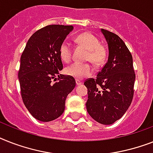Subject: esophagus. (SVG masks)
Masks as SVG:
<instances>
[{
  "instance_id": "34e87169",
  "label": "esophagus",
  "mask_w": 153,
  "mask_h": 153,
  "mask_svg": "<svg viewBox=\"0 0 153 153\" xmlns=\"http://www.w3.org/2000/svg\"><path fill=\"white\" fill-rule=\"evenodd\" d=\"M82 83L80 81L76 80V85H82Z\"/></svg>"
}]
</instances>
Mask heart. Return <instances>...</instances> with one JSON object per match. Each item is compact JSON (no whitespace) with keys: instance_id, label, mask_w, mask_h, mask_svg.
Wrapping results in <instances>:
<instances>
[{"instance_id":"1","label":"heart","mask_w":153,"mask_h":153,"mask_svg":"<svg viewBox=\"0 0 153 153\" xmlns=\"http://www.w3.org/2000/svg\"><path fill=\"white\" fill-rule=\"evenodd\" d=\"M75 41L78 44L88 50L86 56L87 61H90L96 67L101 65L104 63L106 58V51L102 45H100V42L95 36L90 33L85 32L77 36ZM59 53L63 61H70L71 59V48L70 45L67 42H62L59 48ZM93 72V68L87 64L74 63L65 68L66 74L78 80L91 75Z\"/></svg>"}]
</instances>
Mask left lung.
<instances>
[{
	"label": "left lung",
	"instance_id": "left-lung-1",
	"mask_svg": "<svg viewBox=\"0 0 153 153\" xmlns=\"http://www.w3.org/2000/svg\"><path fill=\"white\" fill-rule=\"evenodd\" d=\"M108 46V58L97 78L87 79L86 109L94 120L110 125L120 120L129 108L133 96L135 74L131 53L115 33L100 30Z\"/></svg>",
	"mask_w": 153,
	"mask_h": 153
}]
</instances>
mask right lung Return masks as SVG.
<instances>
[{"label":"right lung","instance_id":"add662e5","mask_svg":"<svg viewBox=\"0 0 153 153\" xmlns=\"http://www.w3.org/2000/svg\"><path fill=\"white\" fill-rule=\"evenodd\" d=\"M73 29V26L48 25L38 30L21 56L18 74L21 95L27 110L39 121L59 117L66 98L75 87L73 77L59 74L63 69L59 46Z\"/></svg>","mask_w":153,"mask_h":153}]
</instances>
